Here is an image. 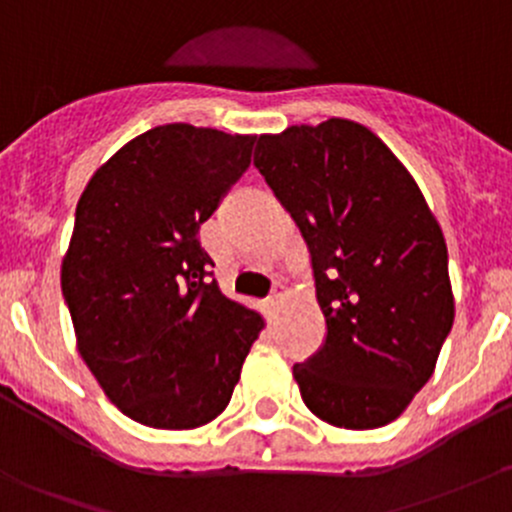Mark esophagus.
Masks as SVG:
<instances>
[{
  "instance_id": "34e87169",
  "label": "esophagus",
  "mask_w": 512,
  "mask_h": 512,
  "mask_svg": "<svg viewBox=\"0 0 512 512\" xmlns=\"http://www.w3.org/2000/svg\"><path fill=\"white\" fill-rule=\"evenodd\" d=\"M277 304H280V289H275V292L267 297V309H270V312H275Z\"/></svg>"
}]
</instances>
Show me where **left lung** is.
Wrapping results in <instances>:
<instances>
[{"label": "left lung", "mask_w": 512, "mask_h": 512, "mask_svg": "<svg viewBox=\"0 0 512 512\" xmlns=\"http://www.w3.org/2000/svg\"><path fill=\"white\" fill-rule=\"evenodd\" d=\"M255 143V168L302 232L327 324L322 347L294 364L299 394L332 426H386L431 379L453 327L441 227L359 123L329 118Z\"/></svg>", "instance_id": "1"}]
</instances>
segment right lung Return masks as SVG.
<instances>
[{
    "instance_id": "add662e5",
    "label": "right lung",
    "mask_w": 512,
    "mask_h": 512,
    "mask_svg": "<svg viewBox=\"0 0 512 512\" xmlns=\"http://www.w3.org/2000/svg\"><path fill=\"white\" fill-rule=\"evenodd\" d=\"M255 136L168 123L96 170L76 205L61 292L108 399L151 428L223 414L260 314L227 299L198 230L250 168Z\"/></svg>"
}]
</instances>
